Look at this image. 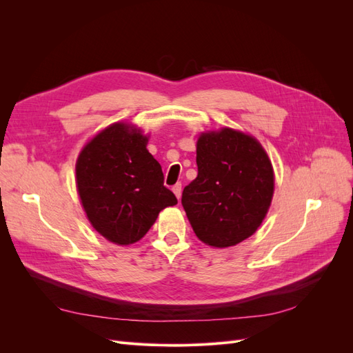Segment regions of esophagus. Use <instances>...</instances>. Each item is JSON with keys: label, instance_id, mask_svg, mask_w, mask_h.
<instances>
[{"label": "esophagus", "instance_id": "esophagus-1", "mask_svg": "<svg viewBox=\"0 0 353 353\" xmlns=\"http://www.w3.org/2000/svg\"><path fill=\"white\" fill-rule=\"evenodd\" d=\"M172 191L175 193L176 199L179 200V199H181V193H183V185H181V183H176V184L172 187Z\"/></svg>", "mask_w": 353, "mask_h": 353}]
</instances>
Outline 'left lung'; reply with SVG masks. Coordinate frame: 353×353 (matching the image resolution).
Returning <instances> with one entry per match:
<instances>
[{"mask_svg": "<svg viewBox=\"0 0 353 353\" xmlns=\"http://www.w3.org/2000/svg\"><path fill=\"white\" fill-rule=\"evenodd\" d=\"M197 178L183 191L196 236L230 248L258 230L274 194L272 165L253 137L223 128L197 141Z\"/></svg>", "mask_w": 353, "mask_h": 353, "instance_id": "left-lung-1", "label": "left lung"}]
</instances>
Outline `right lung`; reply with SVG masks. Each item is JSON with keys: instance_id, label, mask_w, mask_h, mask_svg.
<instances>
[{"instance_id": "add662e5", "label": "right lung", "mask_w": 353, "mask_h": 353, "mask_svg": "<svg viewBox=\"0 0 353 353\" xmlns=\"http://www.w3.org/2000/svg\"><path fill=\"white\" fill-rule=\"evenodd\" d=\"M147 137L113 123L83 147L77 185L92 227L116 244L143 239L159 212L178 203L163 185L162 166L145 148Z\"/></svg>"}]
</instances>
